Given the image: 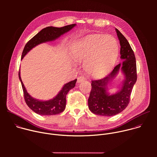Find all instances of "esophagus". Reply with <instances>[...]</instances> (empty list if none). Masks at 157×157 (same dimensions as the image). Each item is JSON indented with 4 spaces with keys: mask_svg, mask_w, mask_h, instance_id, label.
I'll return each instance as SVG.
<instances>
[{
    "mask_svg": "<svg viewBox=\"0 0 157 157\" xmlns=\"http://www.w3.org/2000/svg\"><path fill=\"white\" fill-rule=\"evenodd\" d=\"M84 80H86V78H85L84 76H79V77L78 78V79H77V82H78V83H79V82H81L82 81H84Z\"/></svg>",
    "mask_w": 157,
    "mask_h": 157,
    "instance_id": "esophagus-1",
    "label": "esophagus"
}]
</instances>
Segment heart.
<instances>
[{
	"instance_id": "heart-1",
	"label": "heart",
	"mask_w": 157,
	"mask_h": 157,
	"mask_svg": "<svg viewBox=\"0 0 157 157\" xmlns=\"http://www.w3.org/2000/svg\"><path fill=\"white\" fill-rule=\"evenodd\" d=\"M119 53L117 40L109 35H94L82 41L73 50L74 58L86 61L87 73L99 77L109 73L114 66Z\"/></svg>"
}]
</instances>
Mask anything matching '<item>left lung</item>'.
I'll return each mask as SVG.
<instances>
[{"label": "left lung", "mask_w": 157, "mask_h": 157, "mask_svg": "<svg viewBox=\"0 0 157 157\" xmlns=\"http://www.w3.org/2000/svg\"><path fill=\"white\" fill-rule=\"evenodd\" d=\"M121 44V58L122 64L116 66L107 76L92 80L91 91L88 99L89 109L93 113L103 116H113L119 114L128 105L133 85L136 82V59L129 43L121 32L116 29ZM125 75L121 90L116 94L109 95L106 92L108 81L118 72L120 66Z\"/></svg>", "instance_id": "8db88e82"}]
</instances>
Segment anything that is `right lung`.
Returning <instances> with one entry per match:
<instances>
[{
    "label": "right lung",
    "instance_id": "1",
    "mask_svg": "<svg viewBox=\"0 0 157 157\" xmlns=\"http://www.w3.org/2000/svg\"><path fill=\"white\" fill-rule=\"evenodd\" d=\"M75 25L76 24H71L60 28L48 27L42 29L26 43L23 52H22L21 59H23L25 55L31 49L38 44L55 40L61 35L71 30ZM18 77L21 81L22 89L24 91V97L26 104L35 113L41 116L56 115L63 112L66 107V94H68L70 89L75 86L77 81L76 79L64 84L60 92L53 99L47 101H41L33 98L27 93L24 83L21 81L20 71L18 72Z\"/></svg>",
    "mask_w": 157,
    "mask_h": 157
}]
</instances>
